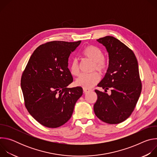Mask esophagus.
<instances>
[{
	"instance_id": "34e87169",
	"label": "esophagus",
	"mask_w": 157,
	"mask_h": 157,
	"mask_svg": "<svg viewBox=\"0 0 157 157\" xmlns=\"http://www.w3.org/2000/svg\"><path fill=\"white\" fill-rule=\"evenodd\" d=\"M91 91H92L91 89H86V88H83V91H84V93H88V92Z\"/></svg>"
}]
</instances>
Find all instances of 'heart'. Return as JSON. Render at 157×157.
Instances as JSON below:
<instances>
[{"label": "heart", "mask_w": 157, "mask_h": 157, "mask_svg": "<svg viewBox=\"0 0 157 157\" xmlns=\"http://www.w3.org/2000/svg\"><path fill=\"white\" fill-rule=\"evenodd\" d=\"M83 55L86 58L94 62L93 71L97 70L99 73H103L107 70V61L104 58L103 52L99 48L94 46H88L84 49ZM69 69L72 75L78 76L79 75V66L76 58H74L71 61ZM99 80L100 76L96 72L91 74H82L76 80V84L83 88L90 89L96 84Z\"/></svg>", "instance_id": "b5f03b06"}]
</instances>
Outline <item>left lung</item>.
I'll use <instances>...</instances> for the list:
<instances>
[{
	"instance_id": "obj_1",
	"label": "left lung",
	"mask_w": 157,
	"mask_h": 157,
	"mask_svg": "<svg viewBox=\"0 0 157 157\" xmlns=\"http://www.w3.org/2000/svg\"><path fill=\"white\" fill-rule=\"evenodd\" d=\"M97 41L105 47L109 59L105 76L98 86L105 92L110 88L111 93L95 90L98 99L94 111L105 123L119 124L131 115L141 93L138 62L132 50L118 39L106 36Z\"/></svg>"
}]
</instances>
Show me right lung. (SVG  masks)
Returning <instances> with one entry per match:
<instances>
[{
    "instance_id": "add662e5",
    "label": "right lung",
    "mask_w": 157,
    "mask_h": 157,
    "mask_svg": "<svg viewBox=\"0 0 157 157\" xmlns=\"http://www.w3.org/2000/svg\"><path fill=\"white\" fill-rule=\"evenodd\" d=\"M81 41H53L33 53L21 78L25 105L40 124L56 128L71 118L82 88H68L73 81L68 58Z\"/></svg>"
}]
</instances>
